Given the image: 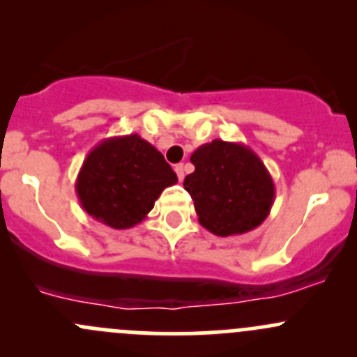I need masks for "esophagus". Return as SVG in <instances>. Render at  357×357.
I'll return each mask as SVG.
<instances>
[{"instance_id": "esophagus-1", "label": "esophagus", "mask_w": 357, "mask_h": 357, "mask_svg": "<svg viewBox=\"0 0 357 357\" xmlns=\"http://www.w3.org/2000/svg\"><path fill=\"white\" fill-rule=\"evenodd\" d=\"M174 171H176V174H178L179 181H183V179H185V165H183V164H176L174 165Z\"/></svg>"}]
</instances>
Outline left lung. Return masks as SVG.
I'll list each match as a JSON object with an SVG mask.
<instances>
[{
    "label": "left lung",
    "mask_w": 357,
    "mask_h": 357,
    "mask_svg": "<svg viewBox=\"0 0 357 357\" xmlns=\"http://www.w3.org/2000/svg\"><path fill=\"white\" fill-rule=\"evenodd\" d=\"M195 171L185 178L199 222L218 236L243 235L269 215L275 183L257 153L242 143L214 139L190 157Z\"/></svg>",
    "instance_id": "8db88e82"
}]
</instances>
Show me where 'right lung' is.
I'll list each match as a JSON object with an SVG mask.
<instances>
[{"label": "right lung", "mask_w": 357, "mask_h": 357, "mask_svg": "<svg viewBox=\"0 0 357 357\" xmlns=\"http://www.w3.org/2000/svg\"><path fill=\"white\" fill-rule=\"evenodd\" d=\"M178 176L164 155L138 135L103 139L82 162L75 193L82 208L114 229L142 222Z\"/></svg>", "instance_id": "1"}]
</instances>
